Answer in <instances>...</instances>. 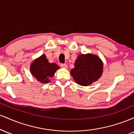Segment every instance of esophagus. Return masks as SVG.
Segmentation results:
<instances>
[{
    "label": "esophagus",
    "instance_id": "1",
    "mask_svg": "<svg viewBox=\"0 0 134 134\" xmlns=\"http://www.w3.org/2000/svg\"><path fill=\"white\" fill-rule=\"evenodd\" d=\"M60 66H61V67H62V68H64V69H67L68 68V66H67V64H62L60 65Z\"/></svg>",
    "mask_w": 134,
    "mask_h": 134
}]
</instances>
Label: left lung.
I'll use <instances>...</instances> for the list:
<instances>
[{"label": "left lung", "instance_id": "1", "mask_svg": "<svg viewBox=\"0 0 134 134\" xmlns=\"http://www.w3.org/2000/svg\"><path fill=\"white\" fill-rule=\"evenodd\" d=\"M103 62L96 55L87 53L78 55L70 74L79 85L87 86L102 76Z\"/></svg>", "mask_w": 134, "mask_h": 134}]
</instances>
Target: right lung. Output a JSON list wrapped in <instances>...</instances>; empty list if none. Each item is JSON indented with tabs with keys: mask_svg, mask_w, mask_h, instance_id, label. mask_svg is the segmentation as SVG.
<instances>
[{
	"mask_svg": "<svg viewBox=\"0 0 134 134\" xmlns=\"http://www.w3.org/2000/svg\"><path fill=\"white\" fill-rule=\"evenodd\" d=\"M60 67L55 63H50L43 54L36 58L30 65V72L38 81L43 84H47L50 81V78L54 76Z\"/></svg>",
	"mask_w": 134,
	"mask_h": 134,
	"instance_id": "add662e5",
	"label": "right lung"
}]
</instances>
